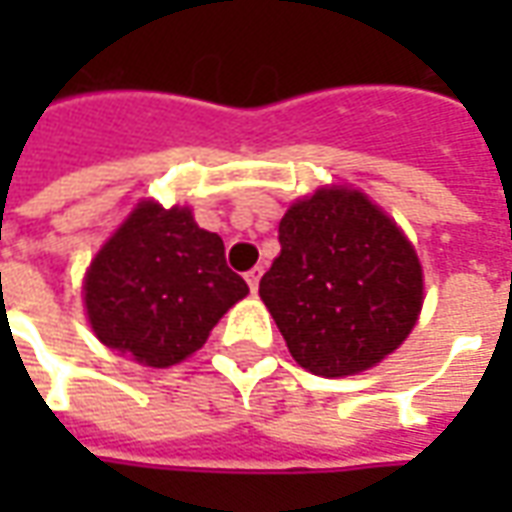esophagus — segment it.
<instances>
[{
  "label": "esophagus",
  "instance_id": "obj_1",
  "mask_svg": "<svg viewBox=\"0 0 512 512\" xmlns=\"http://www.w3.org/2000/svg\"><path fill=\"white\" fill-rule=\"evenodd\" d=\"M244 277H246V285H249V290H252V293H257V288H260V277H263V268L260 266L249 268Z\"/></svg>",
  "mask_w": 512,
  "mask_h": 512
}]
</instances>
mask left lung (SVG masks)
Returning a JSON list of instances; mask_svg holds the SVG:
<instances>
[{
	"instance_id": "left-lung-1",
	"label": "left lung",
	"mask_w": 512,
	"mask_h": 512,
	"mask_svg": "<svg viewBox=\"0 0 512 512\" xmlns=\"http://www.w3.org/2000/svg\"><path fill=\"white\" fill-rule=\"evenodd\" d=\"M279 246L260 299L304 370L354 376L414 329L422 307L417 252L362 191L321 189L290 205Z\"/></svg>"
}]
</instances>
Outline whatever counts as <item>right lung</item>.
Instances as JSON below:
<instances>
[{
    "instance_id": "add662e5",
    "label": "right lung",
    "mask_w": 512,
    "mask_h": 512,
    "mask_svg": "<svg viewBox=\"0 0 512 512\" xmlns=\"http://www.w3.org/2000/svg\"><path fill=\"white\" fill-rule=\"evenodd\" d=\"M246 282L224 260L222 238L200 230L189 208L142 202L84 279V304L98 340L150 367L200 351Z\"/></svg>"
}]
</instances>
